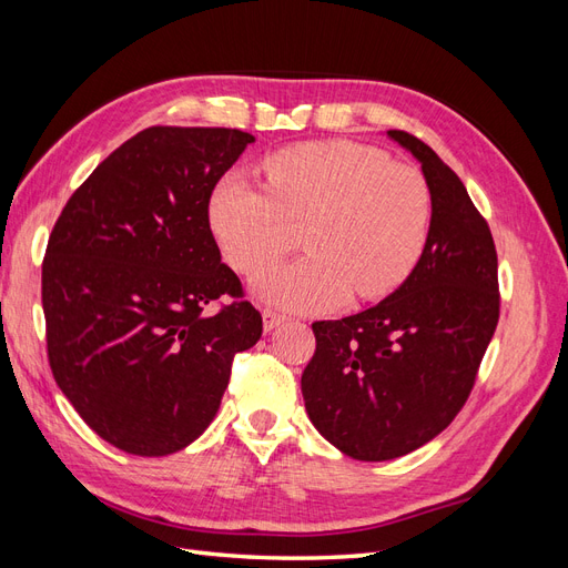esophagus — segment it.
I'll use <instances>...</instances> for the list:
<instances>
[{"label":"esophagus","instance_id":"1","mask_svg":"<svg viewBox=\"0 0 568 568\" xmlns=\"http://www.w3.org/2000/svg\"><path fill=\"white\" fill-rule=\"evenodd\" d=\"M284 322V315L272 311V307H263V324H265V332L277 329V326Z\"/></svg>","mask_w":568,"mask_h":568}]
</instances>
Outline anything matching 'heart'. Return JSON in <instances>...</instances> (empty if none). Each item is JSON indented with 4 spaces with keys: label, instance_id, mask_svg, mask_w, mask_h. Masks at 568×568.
Segmentation results:
<instances>
[{
    "label": "heart",
    "instance_id": "b5f03b06",
    "mask_svg": "<svg viewBox=\"0 0 568 568\" xmlns=\"http://www.w3.org/2000/svg\"><path fill=\"white\" fill-rule=\"evenodd\" d=\"M267 189L230 173L209 205L227 263L255 272L298 244L301 261L272 265L255 294L288 311H329L398 288L428 244L434 194L419 168L353 142L288 146L265 161Z\"/></svg>",
    "mask_w": 568,
    "mask_h": 568
}]
</instances>
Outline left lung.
I'll return each instance as SVG.
<instances>
[{
    "label": "left lung",
    "mask_w": 568,
    "mask_h": 568,
    "mask_svg": "<svg viewBox=\"0 0 568 568\" xmlns=\"http://www.w3.org/2000/svg\"><path fill=\"white\" fill-rule=\"evenodd\" d=\"M412 151L434 194V222L415 272L367 311L315 322L317 348L301 388L317 432L353 459L422 448L467 403L500 320L497 251L462 180L415 134Z\"/></svg>",
    "instance_id": "left-lung-1"
}]
</instances>
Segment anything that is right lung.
<instances>
[{
  "instance_id": "1",
  "label": "right lung",
  "mask_w": 568,
  "mask_h": 568,
  "mask_svg": "<svg viewBox=\"0 0 568 568\" xmlns=\"http://www.w3.org/2000/svg\"><path fill=\"white\" fill-rule=\"evenodd\" d=\"M253 140L230 128L136 132L75 189L49 234V367L118 450L163 457L196 440L217 415L234 355L263 334L209 220L217 180ZM225 293L235 303L203 316Z\"/></svg>"
}]
</instances>
